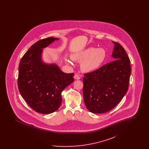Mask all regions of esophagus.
I'll list each match as a JSON object with an SVG mask.
<instances>
[{"mask_svg":"<svg viewBox=\"0 0 149 149\" xmlns=\"http://www.w3.org/2000/svg\"><path fill=\"white\" fill-rule=\"evenodd\" d=\"M80 77L77 74H75V75H74V79H77V80H79V79H80Z\"/></svg>","mask_w":149,"mask_h":149,"instance_id":"esophagus-1","label":"esophagus"}]
</instances>
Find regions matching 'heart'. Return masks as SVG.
Returning <instances> with one entry per match:
<instances>
[{"label": "heart", "mask_w": 149, "mask_h": 149, "mask_svg": "<svg viewBox=\"0 0 149 149\" xmlns=\"http://www.w3.org/2000/svg\"><path fill=\"white\" fill-rule=\"evenodd\" d=\"M106 56V52L103 49L89 47L74 54L71 58L75 62L82 63L81 70L88 72L97 70L105 61ZM66 63L70 64L69 60Z\"/></svg>", "instance_id": "obj_1"}]
</instances>
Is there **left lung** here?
<instances>
[{
  "label": "left lung",
  "mask_w": 149,
  "mask_h": 149,
  "mask_svg": "<svg viewBox=\"0 0 149 149\" xmlns=\"http://www.w3.org/2000/svg\"><path fill=\"white\" fill-rule=\"evenodd\" d=\"M115 60L84 74L83 93L87 109L103 113L116 106L127 92L131 75L130 60L123 47L113 42Z\"/></svg>",
  "instance_id": "left-lung-1"
}]
</instances>
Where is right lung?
<instances>
[{
    "label": "right lung",
    "mask_w": 149,
    "mask_h": 149,
    "mask_svg": "<svg viewBox=\"0 0 149 149\" xmlns=\"http://www.w3.org/2000/svg\"><path fill=\"white\" fill-rule=\"evenodd\" d=\"M58 40L48 37L37 41L26 52L19 63V91L29 106L40 113L56 111L61 104V93L74 81V73H65L56 64L43 62V49Z\"/></svg>",
    "instance_id": "add662e5"
}]
</instances>
